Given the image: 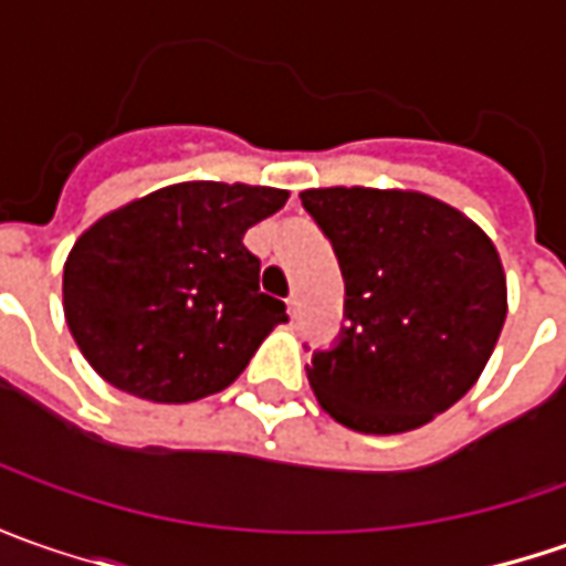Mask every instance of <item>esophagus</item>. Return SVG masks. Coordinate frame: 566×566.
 I'll return each mask as SVG.
<instances>
[{
  "mask_svg": "<svg viewBox=\"0 0 566 566\" xmlns=\"http://www.w3.org/2000/svg\"><path fill=\"white\" fill-rule=\"evenodd\" d=\"M287 313H291V316H297V313H301V297H297V294H291V297H287Z\"/></svg>",
  "mask_w": 566,
  "mask_h": 566,
  "instance_id": "34e87169",
  "label": "esophagus"
}]
</instances>
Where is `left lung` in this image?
I'll use <instances>...</instances> for the list:
<instances>
[{"label": "left lung", "mask_w": 566, "mask_h": 566, "mask_svg": "<svg viewBox=\"0 0 566 566\" xmlns=\"http://www.w3.org/2000/svg\"><path fill=\"white\" fill-rule=\"evenodd\" d=\"M303 209L344 275V325L306 366L319 407L366 436H398L458 403L507 319L492 238L419 190L313 187Z\"/></svg>", "instance_id": "left-lung-1"}]
</instances>
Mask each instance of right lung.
I'll use <instances>...</instances> for the list:
<instances>
[{
    "mask_svg": "<svg viewBox=\"0 0 566 566\" xmlns=\"http://www.w3.org/2000/svg\"><path fill=\"white\" fill-rule=\"evenodd\" d=\"M284 203L279 187L181 181L90 224L62 275L65 322L90 366L156 403L228 388L287 322L244 247L247 228Z\"/></svg>",
    "mask_w": 566,
    "mask_h": 566,
    "instance_id": "obj_1",
    "label": "right lung"
}]
</instances>
